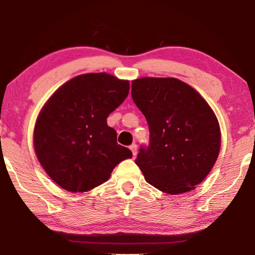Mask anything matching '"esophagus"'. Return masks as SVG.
I'll return each mask as SVG.
<instances>
[{
	"mask_svg": "<svg viewBox=\"0 0 255 255\" xmlns=\"http://www.w3.org/2000/svg\"><path fill=\"white\" fill-rule=\"evenodd\" d=\"M129 148H130V150H131V152H132L133 155L137 154V144H136V143H132Z\"/></svg>",
	"mask_w": 255,
	"mask_h": 255,
	"instance_id": "obj_1",
	"label": "esophagus"
}]
</instances>
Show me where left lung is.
Here are the masks:
<instances>
[{
  "mask_svg": "<svg viewBox=\"0 0 255 255\" xmlns=\"http://www.w3.org/2000/svg\"><path fill=\"white\" fill-rule=\"evenodd\" d=\"M131 97L149 125L136 164L159 191H191L208 175L220 150L217 118L202 96L174 78L132 81Z\"/></svg>",
  "mask_w": 255,
  "mask_h": 255,
  "instance_id": "left-lung-1",
  "label": "left lung"
}]
</instances>
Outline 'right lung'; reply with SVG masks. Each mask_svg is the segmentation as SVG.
Wrapping results in <instances>:
<instances>
[{"label": "right lung", "mask_w": 255, "mask_h": 255, "mask_svg": "<svg viewBox=\"0 0 255 255\" xmlns=\"http://www.w3.org/2000/svg\"><path fill=\"white\" fill-rule=\"evenodd\" d=\"M128 93V81L89 73L68 81L46 103L34 144L41 166L58 185L73 193L90 191L106 182L119 162L132 158L107 125Z\"/></svg>", "instance_id": "1"}]
</instances>
